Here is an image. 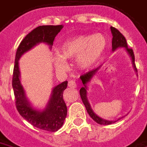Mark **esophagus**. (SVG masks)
<instances>
[{
	"instance_id": "34e87169",
	"label": "esophagus",
	"mask_w": 147,
	"mask_h": 147,
	"mask_svg": "<svg viewBox=\"0 0 147 147\" xmlns=\"http://www.w3.org/2000/svg\"><path fill=\"white\" fill-rule=\"evenodd\" d=\"M68 86L71 88H76V83L74 80H70L68 82Z\"/></svg>"
}]
</instances>
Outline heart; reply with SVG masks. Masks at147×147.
Returning <instances> with one entry per match:
<instances>
[{
    "label": "heart",
    "instance_id": "b5f03b06",
    "mask_svg": "<svg viewBox=\"0 0 147 147\" xmlns=\"http://www.w3.org/2000/svg\"><path fill=\"white\" fill-rule=\"evenodd\" d=\"M106 40L100 34L93 35H78L64 41L60 46V53L53 54V62L60 71L67 68L66 60L75 59L78 67L87 70L98 61L105 50Z\"/></svg>",
    "mask_w": 147,
    "mask_h": 147
}]
</instances>
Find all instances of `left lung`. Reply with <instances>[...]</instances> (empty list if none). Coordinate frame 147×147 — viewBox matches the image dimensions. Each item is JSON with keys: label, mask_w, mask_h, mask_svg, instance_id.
Masks as SVG:
<instances>
[{"label": "left lung", "mask_w": 147, "mask_h": 147, "mask_svg": "<svg viewBox=\"0 0 147 147\" xmlns=\"http://www.w3.org/2000/svg\"><path fill=\"white\" fill-rule=\"evenodd\" d=\"M111 32H112V34H113V40H112V49H113V51H115L117 49L120 48V47H124L125 49L127 50V52L128 53V54L130 55V57L131 58V61H132V64L133 67L135 68L136 71H137V68L136 67V64H135V55H134V52H133L132 49H130L127 47V44L126 39L124 38L122 34L120 33L119 30H117V28L115 27H111ZM102 66H99L98 67H97L95 69H93V70L90 71L88 72H86V74L84 75H82L80 76V79L82 80V83L83 84V86L80 89V97L82 98V101H83V104L85 105V107L86 109V111L87 113L90 115V117L92 118L93 120H94L95 122H97L99 124H103V125H109V124H111V123H113L115 122H117L116 120H104L101 117H99L98 115H96L94 111L90 107V105L89 102L87 100V97H86V85L87 83H89L90 81L91 80V79L93 78V76L95 75L98 70L100 69V67ZM122 118V117H121ZM120 118H119L118 120H120Z\"/></svg>", "instance_id": "8db88e82"}]
</instances>
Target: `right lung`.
<instances>
[{
  "label": "right lung",
  "mask_w": 147,
  "mask_h": 147,
  "mask_svg": "<svg viewBox=\"0 0 147 147\" xmlns=\"http://www.w3.org/2000/svg\"><path fill=\"white\" fill-rule=\"evenodd\" d=\"M63 25L39 26L25 37L17 49L15 58L12 77V87L16 98V105L19 113L29 123L39 129L54 132L61 128L67 117V106L63 99V93L67 88V81L56 86L52 90L51 97L44 110L32 107L26 98L25 91L20 83L19 60L21 56L40 42H45L51 48L55 37Z\"/></svg>",
  "instance_id": "add662e5"
}]
</instances>
